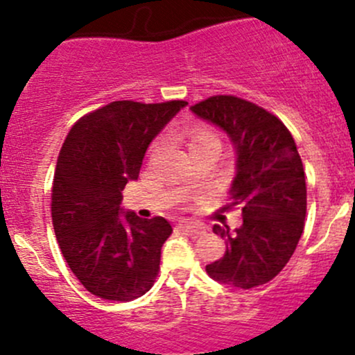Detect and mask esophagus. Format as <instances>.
Instances as JSON below:
<instances>
[{
	"instance_id": "obj_1",
	"label": "esophagus",
	"mask_w": 355,
	"mask_h": 355,
	"mask_svg": "<svg viewBox=\"0 0 355 355\" xmlns=\"http://www.w3.org/2000/svg\"><path fill=\"white\" fill-rule=\"evenodd\" d=\"M178 229H180L184 234H187V236H194V237L205 232V227L198 225V223H191V222H180L178 223Z\"/></svg>"
}]
</instances>
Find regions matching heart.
Returning a JSON list of instances; mask_svg holds the SVG:
<instances>
[{
    "instance_id": "obj_1",
    "label": "heart",
    "mask_w": 355,
    "mask_h": 355,
    "mask_svg": "<svg viewBox=\"0 0 355 355\" xmlns=\"http://www.w3.org/2000/svg\"><path fill=\"white\" fill-rule=\"evenodd\" d=\"M211 139H215V137H213L209 132H206V130H196V132L192 133L191 144L201 142V140H211Z\"/></svg>"
}]
</instances>
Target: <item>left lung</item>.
Masks as SVG:
<instances>
[{"label":"left lung","mask_w":355,"mask_h":355,"mask_svg":"<svg viewBox=\"0 0 355 355\" xmlns=\"http://www.w3.org/2000/svg\"><path fill=\"white\" fill-rule=\"evenodd\" d=\"M191 111L229 137L236 175L223 209L243 205V223L234 232L213 225L227 250L206 265V272L239 290L269 283L297 250L307 211L304 164L293 137L276 116L230 95L209 97Z\"/></svg>","instance_id":"1"}]
</instances>
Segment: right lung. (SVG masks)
<instances>
[{"mask_svg":"<svg viewBox=\"0 0 355 355\" xmlns=\"http://www.w3.org/2000/svg\"><path fill=\"white\" fill-rule=\"evenodd\" d=\"M184 101H118L86 114L69 132L55 168L51 220L79 283L104 300L130 302L153 286L171 234L163 216L140 218L121 206L144 156Z\"/></svg>","mask_w":355,"mask_h":355,"instance_id":"1","label":"right lung"}]
</instances>
